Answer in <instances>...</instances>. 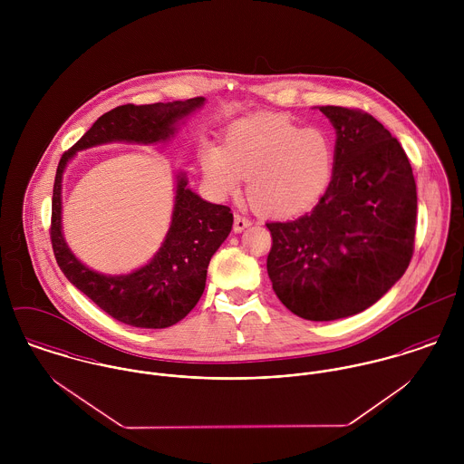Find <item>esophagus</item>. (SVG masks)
<instances>
[{
	"mask_svg": "<svg viewBox=\"0 0 464 464\" xmlns=\"http://www.w3.org/2000/svg\"><path fill=\"white\" fill-rule=\"evenodd\" d=\"M252 225V219L246 216V214H241V212H236L234 216V230L236 232H243L246 227Z\"/></svg>",
	"mask_w": 464,
	"mask_h": 464,
	"instance_id": "obj_1",
	"label": "esophagus"
}]
</instances>
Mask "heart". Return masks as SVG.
I'll return each instance as SVG.
<instances>
[{
	"instance_id": "obj_1",
	"label": "heart",
	"mask_w": 464,
	"mask_h": 464,
	"mask_svg": "<svg viewBox=\"0 0 464 464\" xmlns=\"http://www.w3.org/2000/svg\"><path fill=\"white\" fill-rule=\"evenodd\" d=\"M208 182L223 195L248 179V198L273 216L302 212L331 186L335 150L318 129L278 114H256L232 125L227 146L208 144L201 157Z\"/></svg>"
}]
</instances>
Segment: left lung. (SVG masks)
I'll use <instances>...</instances> for the list:
<instances>
[{
    "label": "left lung",
    "instance_id": "1",
    "mask_svg": "<svg viewBox=\"0 0 464 464\" xmlns=\"http://www.w3.org/2000/svg\"><path fill=\"white\" fill-rule=\"evenodd\" d=\"M335 129L331 186L316 207L269 221L267 275L296 316L332 322L384 296L414 252L416 182L390 130L361 109L320 107Z\"/></svg>",
    "mask_w": 464,
    "mask_h": 464
}]
</instances>
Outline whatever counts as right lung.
I'll list each match as a JSON object with an SVG mask.
<instances>
[{
  "instance_id": "1",
  "label": "right lung",
  "mask_w": 464,
  "mask_h": 464,
  "mask_svg": "<svg viewBox=\"0 0 464 464\" xmlns=\"http://www.w3.org/2000/svg\"><path fill=\"white\" fill-rule=\"evenodd\" d=\"M203 105V98L173 103L120 105L64 151L53 184L50 237L57 265L67 280L114 320L140 327L166 329L180 322L198 304L210 257L232 230L230 207L199 198L180 175L175 210L166 241L157 256L130 275L107 276L82 265L67 248L61 227V182L67 160L78 151L111 140L157 142L175 132V123Z\"/></svg>"
}]
</instances>
